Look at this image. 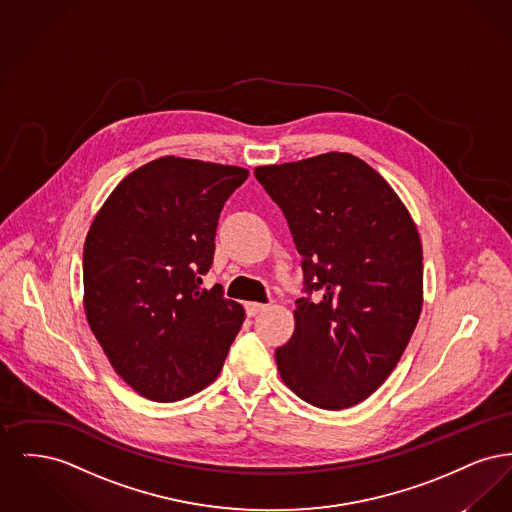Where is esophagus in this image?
Returning <instances> with one entry per match:
<instances>
[{
  "label": "esophagus",
  "instance_id": "esophagus-1",
  "mask_svg": "<svg viewBox=\"0 0 512 512\" xmlns=\"http://www.w3.org/2000/svg\"><path fill=\"white\" fill-rule=\"evenodd\" d=\"M263 311H267V305H263V303H245V313H247V317H255V315H259V313H263Z\"/></svg>",
  "mask_w": 512,
  "mask_h": 512
}]
</instances>
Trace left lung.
I'll use <instances>...</instances> for the list:
<instances>
[{
	"mask_svg": "<svg viewBox=\"0 0 512 512\" xmlns=\"http://www.w3.org/2000/svg\"><path fill=\"white\" fill-rule=\"evenodd\" d=\"M255 178L284 211L305 292L280 378L326 411L357 405L397 366L422 311V244L395 190L363 159L330 151L265 165Z\"/></svg>",
	"mask_w": 512,
	"mask_h": 512,
	"instance_id": "obj_1",
	"label": "left lung"
}]
</instances>
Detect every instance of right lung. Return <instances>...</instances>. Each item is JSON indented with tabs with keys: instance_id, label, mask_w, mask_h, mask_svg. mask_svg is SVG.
<instances>
[{
	"instance_id": "add662e5",
	"label": "right lung",
	"mask_w": 512,
	"mask_h": 512,
	"mask_svg": "<svg viewBox=\"0 0 512 512\" xmlns=\"http://www.w3.org/2000/svg\"><path fill=\"white\" fill-rule=\"evenodd\" d=\"M234 165L159 157L122 178L84 242V311L103 353L142 397L171 403L219 376L244 307L201 288Z\"/></svg>"
}]
</instances>
